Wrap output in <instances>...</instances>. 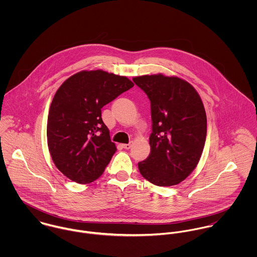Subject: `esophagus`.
<instances>
[{
  "instance_id": "esophagus-1",
  "label": "esophagus",
  "mask_w": 257,
  "mask_h": 257,
  "mask_svg": "<svg viewBox=\"0 0 257 257\" xmlns=\"http://www.w3.org/2000/svg\"><path fill=\"white\" fill-rule=\"evenodd\" d=\"M122 147L125 148V149H130L132 147V144H125V145H122Z\"/></svg>"
}]
</instances>
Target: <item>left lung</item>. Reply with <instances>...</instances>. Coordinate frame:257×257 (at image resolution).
Here are the masks:
<instances>
[{
  "instance_id": "8db88e82",
  "label": "left lung",
  "mask_w": 257,
  "mask_h": 257,
  "mask_svg": "<svg viewBox=\"0 0 257 257\" xmlns=\"http://www.w3.org/2000/svg\"><path fill=\"white\" fill-rule=\"evenodd\" d=\"M151 106L150 154L139 163L144 178L160 187L182 182L196 168L207 136L200 95L183 79L163 74L135 77Z\"/></svg>"
}]
</instances>
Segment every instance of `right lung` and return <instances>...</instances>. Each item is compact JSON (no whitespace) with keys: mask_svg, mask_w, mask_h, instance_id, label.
<instances>
[{"mask_svg":"<svg viewBox=\"0 0 257 257\" xmlns=\"http://www.w3.org/2000/svg\"><path fill=\"white\" fill-rule=\"evenodd\" d=\"M125 76L83 70L56 91L47 119V145L58 170L79 184L98 179L116 150L101 109L134 87Z\"/></svg>","mask_w":257,"mask_h":257,"instance_id":"right-lung-1","label":"right lung"}]
</instances>
